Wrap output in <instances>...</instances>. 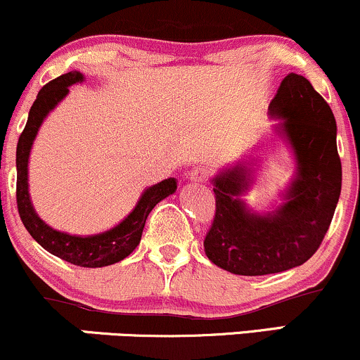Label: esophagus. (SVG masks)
<instances>
[{
  "instance_id": "34e87169",
  "label": "esophagus",
  "mask_w": 360,
  "mask_h": 360,
  "mask_svg": "<svg viewBox=\"0 0 360 360\" xmlns=\"http://www.w3.org/2000/svg\"><path fill=\"white\" fill-rule=\"evenodd\" d=\"M188 177L193 183H206L210 179V171L205 167H194L188 172Z\"/></svg>"
}]
</instances>
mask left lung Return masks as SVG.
I'll return each instance as SVG.
<instances>
[{"mask_svg": "<svg viewBox=\"0 0 360 360\" xmlns=\"http://www.w3.org/2000/svg\"><path fill=\"white\" fill-rule=\"evenodd\" d=\"M269 110L284 118L283 131L298 160L286 203L269 217L247 212L238 198L249 183L247 166L213 179L214 218L205 252L218 267L238 276L274 274L307 262L328 232L342 189L335 117L311 82L288 74Z\"/></svg>", "mask_w": 360, "mask_h": 360, "instance_id": "left-lung-1", "label": "left lung"}]
</instances>
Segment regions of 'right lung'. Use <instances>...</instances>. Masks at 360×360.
<instances>
[{
	"instance_id": "obj_1",
	"label": "right lung",
	"mask_w": 360,
	"mask_h": 360,
	"mask_svg": "<svg viewBox=\"0 0 360 360\" xmlns=\"http://www.w3.org/2000/svg\"><path fill=\"white\" fill-rule=\"evenodd\" d=\"M82 74L77 71L62 74L56 79L47 82L39 91V96L32 105L28 113L27 125L16 146V206L22 218L25 229L35 238L45 250L57 255L62 260L79 267H105L120 262L134 252L142 237L143 226L148 213L160 200L176 191L177 184L174 177L164 179L162 183L152 186L142 194L135 210L120 225L111 229L110 232L93 235V237H76L64 232H57L40 220L34 212V206L28 196L27 166L30 147L39 131L40 123L47 117V113L69 93V86L74 82H81Z\"/></svg>"
}]
</instances>
